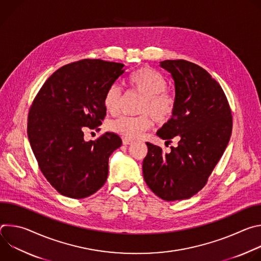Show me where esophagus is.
Listing matches in <instances>:
<instances>
[{"label":"esophagus","instance_id":"1","mask_svg":"<svg viewBox=\"0 0 261 261\" xmlns=\"http://www.w3.org/2000/svg\"><path fill=\"white\" fill-rule=\"evenodd\" d=\"M133 141L131 139H128V138H123V144L124 145H128V144H131Z\"/></svg>","mask_w":261,"mask_h":261}]
</instances>
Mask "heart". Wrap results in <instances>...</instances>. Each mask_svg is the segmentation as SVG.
<instances>
[{
	"mask_svg": "<svg viewBox=\"0 0 261 261\" xmlns=\"http://www.w3.org/2000/svg\"><path fill=\"white\" fill-rule=\"evenodd\" d=\"M128 83L133 91L142 96L138 107L141 115L120 117L109 124L111 131L125 138L134 139L152 126L151 116L158 125H164L171 120L175 111V100L164 91L166 82L159 72L151 67H141L131 74ZM121 98L122 93L118 86L109 87L103 100L108 113H117Z\"/></svg>",
	"mask_w": 261,
	"mask_h": 261,
	"instance_id": "1",
	"label": "heart"
}]
</instances>
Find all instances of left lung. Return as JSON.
I'll list each match as a JSON object with an SVG mask.
<instances>
[{
  "label": "left lung",
  "instance_id": "left-lung-1",
  "mask_svg": "<svg viewBox=\"0 0 261 261\" xmlns=\"http://www.w3.org/2000/svg\"><path fill=\"white\" fill-rule=\"evenodd\" d=\"M160 66L174 82L175 111L157 135L166 142L179 140L169 153L146 142L142 172L157 196L174 201L204 187L230 139L232 117L224 92L206 70L185 60H166Z\"/></svg>",
  "mask_w": 261,
  "mask_h": 261
}]
</instances>
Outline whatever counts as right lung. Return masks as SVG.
Masks as SVG:
<instances>
[{
    "label": "right lung",
    "instance_id": "obj_1",
    "mask_svg": "<svg viewBox=\"0 0 261 261\" xmlns=\"http://www.w3.org/2000/svg\"><path fill=\"white\" fill-rule=\"evenodd\" d=\"M124 66L90 59L65 65L48 77L32 103L31 147L43 175L64 196L88 197L107 179L109 156L122 139L106 132L86 141L84 131L102 124L105 93L123 75Z\"/></svg>",
    "mask_w": 261,
    "mask_h": 261
}]
</instances>
